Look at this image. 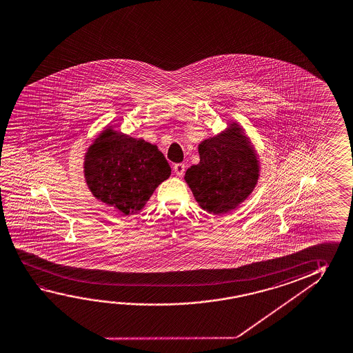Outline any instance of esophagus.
<instances>
[{
	"label": "esophagus",
	"instance_id": "34e87169",
	"mask_svg": "<svg viewBox=\"0 0 353 353\" xmlns=\"http://www.w3.org/2000/svg\"><path fill=\"white\" fill-rule=\"evenodd\" d=\"M185 163H176L174 166V174H177V176H182V174H185Z\"/></svg>",
	"mask_w": 353,
	"mask_h": 353
}]
</instances>
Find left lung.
Instances as JSON below:
<instances>
[{"label":"left lung","instance_id":"8db88e82","mask_svg":"<svg viewBox=\"0 0 353 353\" xmlns=\"http://www.w3.org/2000/svg\"><path fill=\"white\" fill-rule=\"evenodd\" d=\"M199 163L185 171V181L201 208L225 215L243 204L260 179V160L243 128L230 121L198 145Z\"/></svg>","mask_w":353,"mask_h":353}]
</instances>
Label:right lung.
Masks as SVG:
<instances>
[{
	"label": "right lung",
	"mask_w": 353,
	"mask_h": 353,
	"mask_svg": "<svg viewBox=\"0 0 353 353\" xmlns=\"http://www.w3.org/2000/svg\"><path fill=\"white\" fill-rule=\"evenodd\" d=\"M83 174L94 198L124 215L144 208L171 168L157 145L107 125L87 148Z\"/></svg>",
	"instance_id": "right-lung-1"
}]
</instances>
